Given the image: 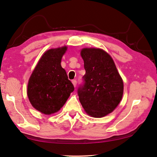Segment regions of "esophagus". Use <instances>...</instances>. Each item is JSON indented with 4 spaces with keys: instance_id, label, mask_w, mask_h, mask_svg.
<instances>
[{
    "instance_id": "34e87169",
    "label": "esophagus",
    "mask_w": 157,
    "mask_h": 157,
    "mask_svg": "<svg viewBox=\"0 0 157 157\" xmlns=\"http://www.w3.org/2000/svg\"><path fill=\"white\" fill-rule=\"evenodd\" d=\"M72 83H73V84L74 87H75L76 85H77V81L75 80V79H73V80H72Z\"/></svg>"
}]
</instances>
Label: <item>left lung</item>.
Masks as SVG:
<instances>
[{
    "label": "left lung",
    "mask_w": 157,
    "mask_h": 157,
    "mask_svg": "<svg viewBox=\"0 0 157 157\" xmlns=\"http://www.w3.org/2000/svg\"><path fill=\"white\" fill-rule=\"evenodd\" d=\"M86 74L78 89L79 100L88 115L102 118L121 102L124 85L112 57L104 50L84 48L80 51Z\"/></svg>",
    "instance_id": "8db88e82"
}]
</instances>
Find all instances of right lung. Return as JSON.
<instances>
[{"label": "right lung", "mask_w": 157, "mask_h": 157, "mask_svg": "<svg viewBox=\"0 0 157 157\" xmlns=\"http://www.w3.org/2000/svg\"><path fill=\"white\" fill-rule=\"evenodd\" d=\"M67 46L46 50L29 78L27 95L33 107L50 115L60 110L74 91L66 71L61 66Z\"/></svg>", "instance_id": "add662e5"}]
</instances>
